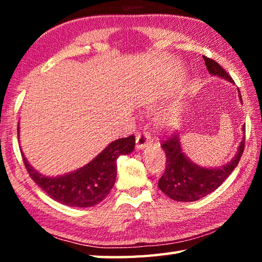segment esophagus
Here are the masks:
<instances>
[{"label":"esophagus","instance_id":"1","mask_svg":"<svg viewBox=\"0 0 262 262\" xmlns=\"http://www.w3.org/2000/svg\"><path fill=\"white\" fill-rule=\"evenodd\" d=\"M150 141V134L148 132H141L136 135V148L137 149H144L148 147Z\"/></svg>","mask_w":262,"mask_h":262}]
</instances>
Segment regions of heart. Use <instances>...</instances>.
Instances as JSON below:
<instances>
[{"mask_svg": "<svg viewBox=\"0 0 262 262\" xmlns=\"http://www.w3.org/2000/svg\"><path fill=\"white\" fill-rule=\"evenodd\" d=\"M158 122L165 127H171L172 125H173V119L171 118V115L163 114L162 117H159Z\"/></svg>", "mask_w": 262, "mask_h": 262, "instance_id": "obj_1", "label": "heart"}]
</instances>
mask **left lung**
<instances>
[{"mask_svg":"<svg viewBox=\"0 0 262 262\" xmlns=\"http://www.w3.org/2000/svg\"><path fill=\"white\" fill-rule=\"evenodd\" d=\"M203 60L208 72L211 75L233 83L230 75L216 61L207 56H203ZM239 98L243 103L241 94ZM243 129L245 130V126ZM244 145H245V136L239 144L236 156L231 159V162L221 167L207 168L196 165L188 157H186L181 149L179 135L172 134L166 140L162 141V148L166 154V167L158 181L159 189L174 201L192 202L200 200L201 198L219 188L223 181L231 174L241 161Z\"/></svg>","mask_w":262,"mask_h":262,"instance_id":"1","label":"left lung"}]
</instances>
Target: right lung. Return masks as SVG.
I'll return each instance as SVG.
<instances>
[{"instance_id":"right-lung-1","label":"right lung","mask_w":262,"mask_h":262,"mask_svg":"<svg viewBox=\"0 0 262 262\" xmlns=\"http://www.w3.org/2000/svg\"><path fill=\"white\" fill-rule=\"evenodd\" d=\"M17 130L19 135V123ZM134 148V135L115 140L85 166L52 178L34 170L26 161L23 151L20 152L31 178L53 200L66 206L86 208L96 206L107 196L117 179L118 157L130 154Z\"/></svg>"}]
</instances>
